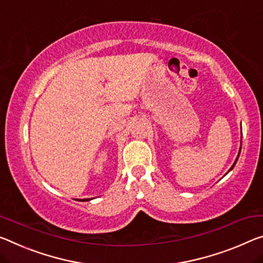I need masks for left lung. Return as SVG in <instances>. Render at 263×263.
Returning <instances> with one entry per match:
<instances>
[{
	"instance_id": "8db88e82",
	"label": "left lung",
	"mask_w": 263,
	"mask_h": 263,
	"mask_svg": "<svg viewBox=\"0 0 263 263\" xmlns=\"http://www.w3.org/2000/svg\"><path fill=\"white\" fill-rule=\"evenodd\" d=\"M240 151H241V147H240ZM240 151H239V154H237V158H236V159H235V161H234V164H233V165H232V167H231V170H233V167H234V166H235V164H236V161H237V159H239V156H240ZM231 170H229V171H231Z\"/></svg>"
}]
</instances>
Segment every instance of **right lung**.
I'll list each match as a JSON object with an SVG mask.
<instances>
[{
  "label": "right lung",
  "instance_id": "right-lung-1",
  "mask_svg": "<svg viewBox=\"0 0 263 263\" xmlns=\"http://www.w3.org/2000/svg\"><path fill=\"white\" fill-rule=\"evenodd\" d=\"M87 200H91V199H83V200H79V201H87Z\"/></svg>",
  "mask_w": 263,
  "mask_h": 263
}]
</instances>
